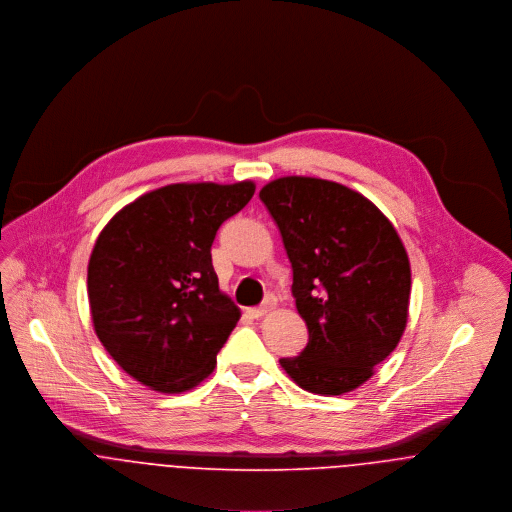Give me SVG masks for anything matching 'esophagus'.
<instances>
[{"label":"esophagus","instance_id":"34e87169","mask_svg":"<svg viewBox=\"0 0 512 512\" xmlns=\"http://www.w3.org/2000/svg\"><path fill=\"white\" fill-rule=\"evenodd\" d=\"M274 307H276V299H274L272 295H268L260 307H250V309H248V315L254 317V319H260V317H264L268 311H272Z\"/></svg>","mask_w":512,"mask_h":512}]
</instances>
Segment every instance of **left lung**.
<instances>
[{
  "mask_svg": "<svg viewBox=\"0 0 512 512\" xmlns=\"http://www.w3.org/2000/svg\"><path fill=\"white\" fill-rule=\"evenodd\" d=\"M260 199L280 228L295 307L309 331L301 355L280 365L307 392H351L406 329V248L380 209L341 183L290 175L264 185Z\"/></svg>",
  "mask_w": 512,
  "mask_h": 512,
  "instance_id": "left-lung-1",
  "label": "left lung"
}]
</instances>
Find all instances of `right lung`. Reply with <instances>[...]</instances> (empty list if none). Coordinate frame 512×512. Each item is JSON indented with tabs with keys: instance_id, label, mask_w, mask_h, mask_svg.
<instances>
[{
	"instance_id": "obj_1",
	"label": "right lung",
	"mask_w": 512,
	"mask_h": 512,
	"mask_svg": "<svg viewBox=\"0 0 512 512\" xmlns=\"http://www.w3.org/2000/svg\"><path fill=\"white\" fill-rule=\"evenodd\" d=\"M256 185L173 183L120 209L88 260L94 331L132 378L163 394L195 388L240 319L220 292L211 246Z\"/></svg>"
}]
</instances>
